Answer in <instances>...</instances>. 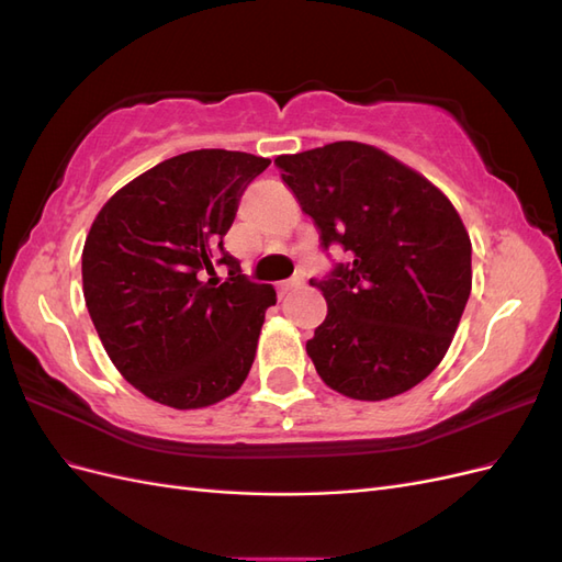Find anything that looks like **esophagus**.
<instances>
[{
  "label": "esophagus",
  "mask_w": 562,
  "mask_h": 562,
  "mask_svg": "<svg viewBox=\"0 0 562 562\" xmlns=\"http://www.w3.org/2000/svg\"><path fill=\"white\" fill-rule=\"evenodd\" d=\"M300 285H304V277H295V279H288V281H281L277 288H279V295L283 297L285 293H291V291H295V288H300Z\"/></svg>",
  "instance_id": "1"
}]
</instances>
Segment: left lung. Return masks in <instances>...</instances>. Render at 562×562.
<instances>
[{
  "mask_svg": "<svg viewBox=\"0 0 562 562\" xmlns=\"http://www.w3.org/2000/svg\"><path fill=\"white\" fill-rule=\"evenodd\" d=\"M318 232L347 262L310 283L328 302L307 353L337 394L384 401L443 361L471 293V239L450 199L366 143L274 159Z\"/></svg>",
  "mask_w": 562,
  "mask_h": 562,
  "instance_id": "8db88e82",
  "label": "left lung"
}]
</instances>
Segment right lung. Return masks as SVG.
Segmentation results:
<instances>
[{"label": "right lung", "instance_id": "1", "mask_svg": "<svg viewBox=\"0 0 562 562\" xmlns=\"http://www.w3.org/2000/svg\"><path fill=\"white\" fill-rule=\"evenodd\" d=\"M269 164L246 151H184L124 184L95 215L81 252L83 300L110 361L147 398L196 411L248 378L277 291L241 274L223 236ZM215 263L231 269L227 282Z\"/></svg>", "mask_w": 562, "mask_h": 562}]
</instances>
